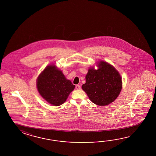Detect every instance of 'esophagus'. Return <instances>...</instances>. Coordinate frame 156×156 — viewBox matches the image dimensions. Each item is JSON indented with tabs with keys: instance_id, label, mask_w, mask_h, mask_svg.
<instances>
[{
	"instance_id": "1",
	"label": "esophagus",
	"mask_w": 156,
	"mask_h": 156,
	"mask_svg": "<svg viewBox=\"0 0 156 156\" xmlns=\"http://www.w3.org/2000/svg\"><path fill=\"white\" fill-rule=\"evenodd\" d=\"M76 89L77 90H80L81 89V86L80 85H76Z\"/></svg>"
}]
</instances>
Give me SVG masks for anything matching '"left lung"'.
Wrapping results in <instances>:
<instances>
[{
	"mask_svg": "<svg viewBox=\"0 0 156 156\" xmlns=\"http://www.w3.org/2000/svg\"><path fill=\"white\" fill-rule=\"evenodd\" d=\"M98 69L90 67L82 89L93 103L100 106L109 105L119 96L122 88L119 72L109 63L101 61Z\"/></svg>",
	"mask_w": 156,
	"mask_h": 156,
	"instance_id": "left-lung-1",
	"label": "left lung"
}]
</instances>
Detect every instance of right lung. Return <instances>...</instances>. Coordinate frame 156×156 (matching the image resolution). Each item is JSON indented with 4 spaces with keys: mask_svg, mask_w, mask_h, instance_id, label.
Instances as JSON below:
<instances>
[{
    "mask_svg": "<svg viewBox=\"0 0 156 156\" xmlns=\"http://www.w3.org/2000/svg\"><path fill=\"white\" fill-rule=\"evenodd\" d=\"M75 87L55 65L47 66L37 80V87L40 95L54 106L65 103Z\"/></svg>",
    "mask_w": 156,
    "mask_h": 156,
    "instance_id": "obj_1",
    "label": "right lung"
}]
</instances>
